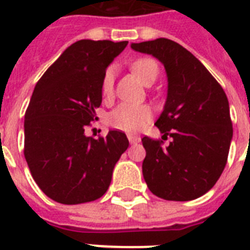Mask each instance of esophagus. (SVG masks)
Returning <instances> with one entry per match:
<instances>
[{"mask_svg":"<svg viewBox=\"0 0 250 250\" xmlns=\"http://www.w3.org/2000/svg\"><path fill=\"white\" fill-rule=\"evenodd\" d=\"M128 141L131 144H139L141 141L140 136H136V135H128Z\"/></svg>","mask_w":250,"mask_h":250,"instance_id":"1","label":"esophagus"}]
</instances>
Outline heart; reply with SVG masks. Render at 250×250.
<instances>
[{
	"label": "heart",
	"mask_w": 250,
	"mask_h": 250,
	"mask_svg": "<svg viewBox=\"0 0 250 250\" xmlns=\"http://www.w3.org/2000/svg\"><path fill=\"white\" fill-rule=\"evenodd\" d=\"M132 71L135 75L146 83L156 79L158 75V64L152 58H139L132 63ZM114 92V68L109 67L105 71L101 80V96L104 101H109ZM153 111L148 105H131L121 104L107 115V125L114 129L123 132H137L148 125L152 119Z\"/></svg>",
	"instance_id": "heart-1"
}]
</instances>
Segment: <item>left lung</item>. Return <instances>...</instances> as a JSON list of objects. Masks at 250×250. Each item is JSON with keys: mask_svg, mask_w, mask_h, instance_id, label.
<instances>
[{"mask_svg": "<svg viewBox=\"0 0 250 250\" xmlns=\"http://www.w3.org/2000/svg\"><path fill=\"white\" fill-rule=\"evenodd\" d=\"M135 52L164 64L167 97L156 125L172 137L141 139L146 156L143 175L153 194L168 201H190L210 190L225 170L232 140V122L225 90L204 64L168 39L132 42Z\"/></svg>", "mask_w": 250, "mask_h": 250, "instance_id": "obj_1", "label": "left lung"}]
</instances>
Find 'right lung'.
Returning <instances> with one entry per match:
<instances>
[{
  "mask_svg": "<svg viewBox=\"0 0 250 250\" xmlns=\"http://www.w3.org/2000/svg\"><path fill=\"white\" fill-rule=\"evenodd\" d=\"M128 41L79 40L64 50L33 89L24 115V157L32 178L49 198L64 205L105 194L114 166L128 148L123 132L85 136L97 121L106 68Z\"/></svg>",
  "mask_w": 250,
  "mask_h": 250,
  "instance_id": "add662e5",
  "label": "right lung"
}]
</instances>
